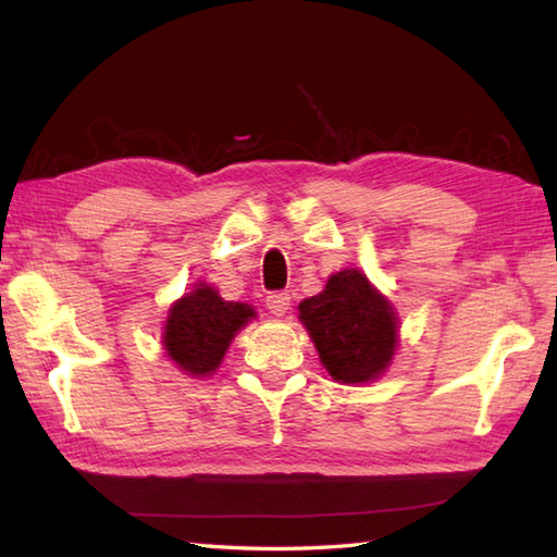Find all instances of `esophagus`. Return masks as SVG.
<instances>
[{"instance_id":"34e87169","label":"esophagus","mask_w":557,"mask_h":557,"mask_svg":"<svg viewBox=\"0 0 557 557\" xmlns=\"http://www.w3.org/2000/svg\"><path fill=\"white\" fill-rule=\"evenodd\" d=\"M265 304L272 315H285L292 309V297L287 292H272Z\"/></svg>"}]
</instances>
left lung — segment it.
I'll return each mask as SVG.
<instances>
[{
	"label": "left lung",
	"mask_w": 557,
	"mask_h": 557,
	"mask_svg": "<svg viewBox=\"0 0 557 557\" xmlns=\"http://www.w3.org/2000/svg\"><path fill=\"white\" fill-rule=\"evenodd\" d=\"M299 318L321 363L339 383H371L393 361L397 313L361 270L335 272L321 294L299 304Z\"/></svg>",
	"instance_id": "1"
}]
</instances>
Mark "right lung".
I'll return each mask as SVG.
<instances>
[{
  "instance_id": "add662e5",
  "label": "right lung",
  "mask_w": 557,
  "mask_h": 557,
  "mask_svg": "<svg viewBox=\"0 0 557 557\" xmlns=\"http://www.w3.org/2000/svg\"><path fill=\"white\" fill-rule=\"evenodd\" d=\"M256 318L248 304L224 301L206 282L172 304L164 323L162 347L180 369L194 377L218 371L230 342Z\"/></svg>"
}]
</instances>
